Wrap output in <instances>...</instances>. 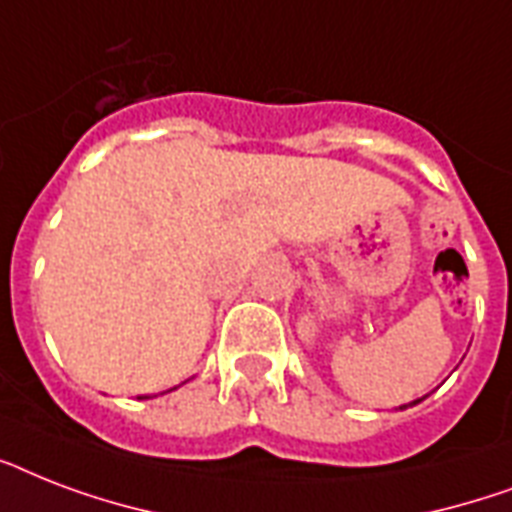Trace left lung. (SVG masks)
<instances>
[{"label":"left lung","instance_id":"obj_1","mask_svg":"<svg viewBox=\"0 0 512 512\" xmlns=\"http://www.w3.org/2000/svg\"><path fill=\"white\" fill-rule=\"evenodd\" d=\"M422 398H425V396H422ZM422 398H417V401H412V404H404V406H398V409H406V406H414V404H420Z\"/></svg>","mask_w":512,"mask_h":512}]
</instances>
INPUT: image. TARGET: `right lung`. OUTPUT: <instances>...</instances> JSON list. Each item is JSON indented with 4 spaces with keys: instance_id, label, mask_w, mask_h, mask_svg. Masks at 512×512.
Masks as SVG:
<instances>
[{
    "instance_id": "add662e5",
    "label": "right lung",
    "mask_w": 512,
    "mask_h": 512,
    "mask_svg": "<svg viewBox=\"0 0 512 512\" xmlns=\"http://www.w3.org/2000/svg\"><path fill=\"white\" fill-rule=\"evenodd\" d=\"M140 398H148V396H140Z\"/></svg>"
}]
</instances>
